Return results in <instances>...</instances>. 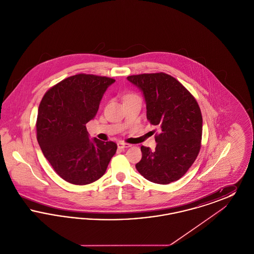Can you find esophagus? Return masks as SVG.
Listing matches in <instances>:
<instances>
[{"label": "esophagus", "instance_id": "34e87169", "mask_svg": "<svg viewBox=\"0 0 254 254\" xmlns=\"http://www.w3.org/2000/svg\"><path fill=\"white\" fill-rule=\"evenodd\" d=\"M117 145H118V147H119V148H121V149H124V148H127V147L131 146V145H129V144H127V143H124V142H119Z\"/></svg>", "mask_w": 254, "mask_h": 254}]
</instances>
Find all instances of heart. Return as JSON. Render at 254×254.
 I'll use <instances>...</instances> for the list:
<instances>
[{
	"label": "heart",
	"instance_id": "obj_1",
	"mask_svg": "<svg viewBox=\"0 0 254 254\" xmlns=\"http://www.w3.org/2000/svg\"><path fill=\"white\" fill-rule=\"evenodd\" d=\"M130 96H136V95H134V94H128L127 97H130Z\"/></svg>",
	"mask_w": 254,
	"mask_h": 254
}]
</instances>
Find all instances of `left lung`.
<instances>
[{
	"mask_svg": "<svg viewBox=\"0 0 254 254\" xmlns=\"http://www.w3.org/2000/svg\"><path fill=\"white\" fill-rule=\"evenodd\" d=\"M127 80L143 91L146 118L160 130L155 134V150L141 146L142 159L136 169L155 184L179 180L192 166L201 148L203 118L196 99L167 73L131 75Z\"/></svg>",
	"mask_w": 254,
	"mask_h": 254,
	"instance_id": "1",
	"label": "left lung"
}]
</instances>
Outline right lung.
Instances as JSON below:
<instances>
[{
  "mask_svg": "<svg viewBox=\"0 0 254 254\" xmlns=\"http://www.w3.org/2000/svg\"><path fill=\"white\" fill-rule=\"evenodd\" d=\"M114 82L106 76L76 74L50 87L41 101L37 140L52 169L64 181L79 186L97 181L115 154L116 143L97 138L91 142L85 127Z\"/></svg>",
  "mask_w": 254,
  "mask_h": 254,
  "instance_id": "obj_1",
  "label": "right lung"
}]
</instances>
